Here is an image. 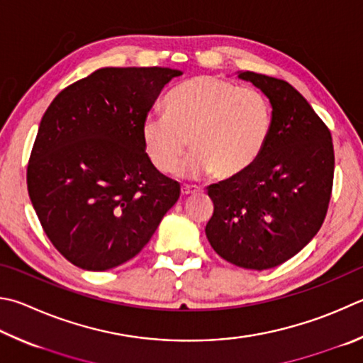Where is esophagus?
Instances as JSON below:
<instances>
[{"label":"esophagus","mask_w":363,"mask_h":363,"mask_svg":"<svg viewBox=\"0 0 363 363\" xmlns=\"http://www.w3.org/2000/svg\"><path fill=\"white\" fill-rule=\"evenodd\" d=\"M181 192L182 195H195V194H200L201 189L200 187H195V186H182L181 187Z\"/></svg>","instance_id":"1"}]
</instances>
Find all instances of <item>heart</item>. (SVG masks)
Returning <instances> with one entry per match:
<instances>
[{"label": "heart", "mask_w": 363, "mask_h": 363, "mask_svg": "<svg viewBox=\"0 0 363 363\" xmlns=\"http://www.w3.org/2000/svg\"><path fill=\"white\" fill-rule=\"evenodd\" d=\"M272 108L263 94L216 76L184 82L167 98V113L144 117L141 136L163 174L179 168L190 143L187 173L232 179L245 173L268 141Z\"/></svg>", "instance_id": "1"}]
</instances>
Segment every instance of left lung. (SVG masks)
Wrapping results in <instances>:
<instances>
[{
	"label": "left lung",
	"instance_id": "obj_1",
	"mask_svg": "<svg viewBox=\"0 0 363 363\" xmlns=\"http://www.w3.org/2000/svg\"><path fill=\"white\" fill-rule=\"evenodd\" d=\"M238 77L268 96L272 131L245 173L208 187L214 213L204 232L222 259L260 272L291 259L319 232L335 154L330 130L291 84L250 71Z\"/></svg>",
	"mask_w": 363,
	"mask_h": 363
}]
</instances>
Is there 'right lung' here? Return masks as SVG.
I'll return each instance as SVG.
<instances>
[{
    "instance_id": "right-lung-1",
    "label": "right lung",
    "mask_w": 363,
    "mask_h": 363,
    "mask_svg": "<svg viewBox=\"0 0 363 363\" xmlns=\"http://www.w3.org/2000/svg\"><path fill=\"white\" fill-rule=\"evenodd\" d=\"M181 74L101 68L62 90L44 113L26 186L45 235L72 265L104 272L133 259L179 199V182L146 154L141 125Z\"/></svg>"
}]
</instances>
